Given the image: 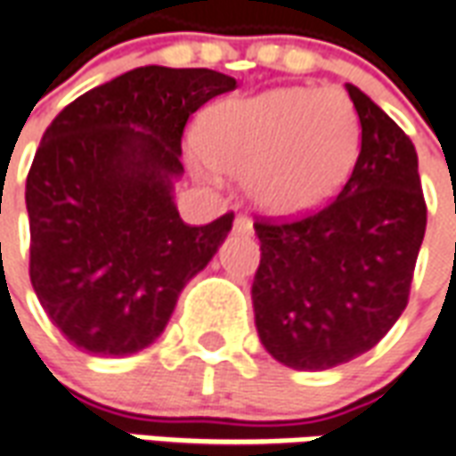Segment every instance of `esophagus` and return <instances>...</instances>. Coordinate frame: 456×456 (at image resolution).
Masks as SVG:
<instances>
[{
    "label": "esophagus",
    "instance_id": "1",
    "mask_svg": "<svg viewBox=\"0 0 456 456\" xmlns=\"http://www.w3.org/2000/svg\"><path fill=\"white\" fill-rule=\"evenodd\" d=\"M232 232H238V235H252V221L248 216H238L235 221H232Z\"/></svg>",
    "mask_w": 456,
    "mask_h": 456
}]
</instances>
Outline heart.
<instances>
[{"mask_svg":"<svg viewBox=\"0 0 456 456\" xmlns=\"http://www.w3.org/2000/svg\"><path fill=\"white\" fill-rule=\"evenodd\" d=\"M360 142L354 106L338 89L281 87L211 106L199 123L196 169L248 179L262 211L308 214L350 175Z\"/></svg>","mask_w":456,"mask_h":456,"instance_id":"obj_1","label":"heart"}]
</instances>
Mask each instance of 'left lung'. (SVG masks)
Returning <instances> with one entry per match:
<instances>
[{
	"label": "left lung",
	"instance_id": "1",
	"mask_svg": "<svg viewBox=\"0 0 456 456\" xmlns=\"http://www.w3.org/2000/svg\"><path fill=\"white\" fill-rule=\"evenodd\" d=\"M345 89L360 116L362 145L340 196L291 224H255L257 335L274 360L298 371L354 360L394 328L428 221L411 138L362 89Z\"/></svg>",
	"mask_w": 456,
	"mask_h": 456
}]
</instances>
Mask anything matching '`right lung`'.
Here are the masks:
<instances>
[{"instance_id":"obj_1","label":"right lung","mask_w":456,"mask_h":456,"mask_svg":"<svg viewBox=\"0 0 456 456\" xmlns=\"http://www.w3.org/2000/svg\"><path fill=\"white\" fill-rule=\"evenodd\" d=\"M235 85L216 69L135 68L77 96L43 133L26 179L31 284L77 350L151 347L224 245L232 214L187 225L175 184L187 118Z\"/></svg>"}]
</instances>
